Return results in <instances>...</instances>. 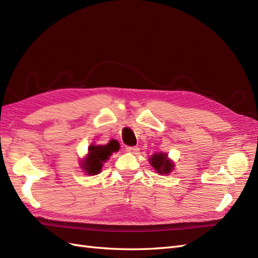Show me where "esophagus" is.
<instances>
[{"mask_svg": "<svg viewBox=\"0 0 258 258\" xmlns=\"http://www.w3.org/2000/svg\"><path fill=\"white\" fill-rule=\"evenodd\" d=\"M126 151L128 153H130V154H135L138 151V147H136V146H127L126 147Z\"/></svg>", "mask_w": 258, "mask_h": 258, "instance_id": "obj_1", "label": "esophagus"}]
</instances>
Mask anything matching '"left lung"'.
Returning a JSON list of instances; mask_svg holds the SVG:
<instances>
[{"instance_id":"left-lung-1","label":"left lung","mask_w":258,"mask_h":258,"mask_svg":"<svg viewBox=\"0 0 258 258\" xmlns=\"http://www.w3.org/2000/svg\"><path fill=\"white\" fill-rule=\"evenodd\" d=\"M148 161L156 171V173L160 175H168L174 169V162L168 157L167 153H155L151 156Z\"/></svg>"}]
</instances>
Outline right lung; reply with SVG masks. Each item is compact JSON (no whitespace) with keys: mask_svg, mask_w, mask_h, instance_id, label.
I'll list each match as a JSON object with an SVG mask.
<instances>
[{"mask_svg":"<svg viewBox=\"0 0 258 258\" xmlns=\"http://www.w3.org/2000/svg\"><path fill=\"white\" fill-rule=\"evenodd\" d=\"M119 151V143L111 140L105 145L91 144L88 147V154L81 161V168L88 175H97L101 172L104 162L110 159L111 155Z\"/></svg>","mask_w":258,"mask_h":258,"instance_id":"1","label":"right lung"}]
</instances>
